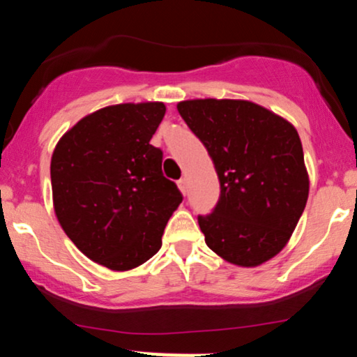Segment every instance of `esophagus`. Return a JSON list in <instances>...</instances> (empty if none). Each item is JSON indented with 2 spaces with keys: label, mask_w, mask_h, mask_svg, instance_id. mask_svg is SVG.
<instances>
[{
  "label": "esophagus",
  "mask_w": 357,
  "mask_h": 357,
  "mask_svg": "<svg viewBox=\"0 0 357 357\" xmlns=\"http://www.w3.org/2000/svg\"><path fill=\"white\" fill-rule=\"evenodd\" d=\"M178 186H179V190H181L183 192H186L188 191V179L186 178H181L178 181Z\"/></svg>",
  "instance_id": "34e87169"
}]
</instances>
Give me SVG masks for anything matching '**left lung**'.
<instances>
[{"mask_svg": "<svg viewBox=\"0 0 357 357\" xmlns=\"http://www.w3.org/2000/svg\"><path fill=\"white\" fill-rule=\"evenodd\" d=\"M178 110L206 147L220 179L218 203L198 215L206 245L241 267L275 257L309 196L296 127L247 100H186Z\"/></svg>", "mask_w": 357, "mask_h": 357, "instance_id": "8db88e82", "label": "left lung"}]
</instances>
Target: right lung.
Here are the masks:
<instances>
[{"label":"right lung","mask_w":357,"mask_h":357,"mask_svg":"<svg viewBox=\"0 0 357 357\" xmlns=\"http://www.w3.org/2000/svg\"><path fill=\"white\" fill-rule=\"evenodd\" d=\"M165 112L161 102L100 109L53 151L56 218L84 255L110 270H130L155 255L183 202L162 174V151L149 144Z\"/></svg>","instance_id":"1"}]
</instances>
